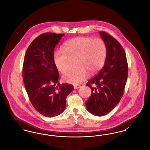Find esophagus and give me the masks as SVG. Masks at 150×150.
I'll use <instances>...</instances> for the list:
<instances>
[{
	"mask_svg": "<svg viewBox=\"0 0 150 150\" xmlns=\"http://www.w3.org/2000/svg\"><path fill=\"white\" fill-rule=\"evenodd\" d=\"M80 87H81V86H79V85H74V88L75 89H79V88H80Z\"/></svg>",
	"mask_w": 150,
	"mask_h": 150,
	"instance_id": "1",
	"label": "esophagus"
}]
</instances>
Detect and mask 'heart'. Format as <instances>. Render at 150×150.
<instances>
[{
  "instance_id": "1",
  "label": "heart",
  "mask_w": 150,
  "mask_h": 150,
  "mask_svg": "<svg viewBox=\"0 0 150 150\" xmlns=\"http://www.w3.org/2000/svg\"><path fill=\"white\" fill-rule=\"evenodd\" d=\"M63 49L56 50L53 61L58 71L63 72L69 66L70 58L77 57L76 67L64 72L62 78L65 82L76 84L84 80L88 72L94 74L103 67L107 56V47L101 39L77 37L64 43Z\"/></svg>"
}]
</instances>
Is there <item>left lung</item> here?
<instances>
[{"label": "left lung", "instance_id": "left-lung-1", "mask_svg": "<svg viewBox=\"0 0 150 150\" xmlns=\"http://www.w3.org/2000/svg\"><path fill=\"white\" fill-rule=\"evenodd\" d=\"M100 34L107 47L106 61L100 72L86 84L92 90L86 108L98 116L109 113L119 103L128 74L127 57L121 44L106 32L100 31Z\"/></svg>", "mask_w": 150, "mask_h": 150}]
</instances>
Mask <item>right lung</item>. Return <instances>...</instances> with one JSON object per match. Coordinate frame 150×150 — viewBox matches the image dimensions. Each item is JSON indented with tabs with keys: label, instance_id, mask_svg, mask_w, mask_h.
Masks as SVG:
<instances>
[{
	"label": "right lung",
	"instance_id": "right-lung-1",
	"mask_svg": "<svg viewBox=\"0 0 150 150\" xmlns=\"http://www.w3.org/2000/svg\"><path fill=\"white\" fill-rule=\"evenodd\" d=\"M64 34L46 33L38 36L26 50L22 76L29 100L36 110L46 117L64 111L66 98L74 86L58 82L54 64V50Z\"/></svg>",
	"mask_w": 150,
	"mask_h": 150
}]
</instances>
